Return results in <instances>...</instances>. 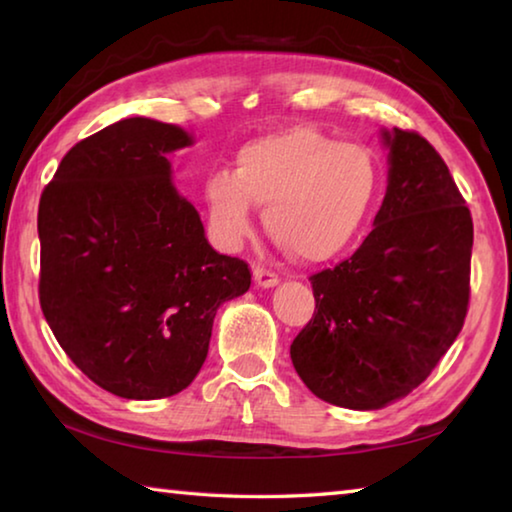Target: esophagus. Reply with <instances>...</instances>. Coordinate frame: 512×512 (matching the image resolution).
I'll use <instances>...</instances> for the list:
<instances>
[{"instance_id": "esophagus-1", "label": "esophagus", "mask_w": 512, "mask_h": 512, "mask_svg": "<svg viewBox=\"0 0 512 512\" xmlns=\"http://www.w3.org/2000/svg\"><path fill=\"white\" fill-rule=\"evenodd\" d=\"M253 280H255L257 287H262V289H271V287H275L277 282H280V277H277V273H275V271H271V268L255 266V268H253Z\"/></svg>"}]
</instances>
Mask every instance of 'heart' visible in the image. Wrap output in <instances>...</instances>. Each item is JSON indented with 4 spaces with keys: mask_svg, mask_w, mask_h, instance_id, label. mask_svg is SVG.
Segmentation results:
<instances>
[{
    "mask_svg": "<svg viewBox=\"0 0 512 512\" xmlns=\"http://www.w3.org/2000/svg\"><path fill=\"white\" fill-rule=\"evenodd\" d=\"M379 183V164L366 146L293 126L241 146L235 173L207 178L205 201L216 232L230 244L250 235L259 205L277 244L318 264L359 239Z\"/></svg>",
    "mask_w": 512,
    "mask_h": 512,
    "instance_id": "obj_1",
    "label": "heart"
}]
</instances>
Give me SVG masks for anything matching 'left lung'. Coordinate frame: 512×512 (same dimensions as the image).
<instances>
[{"label": "left lung", "mask_w": 512, "mask_h": 512, "mask_svg": "<svg viewBox=\"0 0 512 512\" xmlns=\"http://www.w3.org/2000/svg\"><path fill=\"white\" fill-rule=\"evenodd\" d=\"M388 187L352 257L309 277L316 309L291 343L320 400L372 411L418 388L463 329L474 225L438 151L415 131H381Z\"/></svg>", "instance_id": "obj_1"}]
</instances>
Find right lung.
<instances>
[{
	"label": "right lung",
	"instance_id": "right-lung-1",
	"mask_svg": "<svg viewBox=\"0 0 512 512\" xmlns=\"http://www.w3.org/2000/svg\"><path fill=\"white\" fill-rule=\"evenodd\" d=\"M183 128L131 117L67 151L38 207L40 307L60 348L94 384L160 400L192 384L225 300L250 268L207 244L167 155Z\"/></svg>",
	"mask_w": 512,
	"mask_h": 512
}]
</instances>
